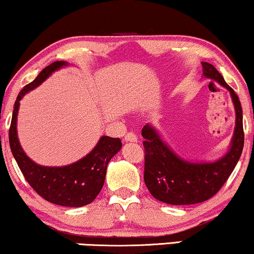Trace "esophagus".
Returning a JSON list of instances; mask_svg holds the SVG:
<instances>
[{
    "mask_svg": "<svg viewBox=\"0 0 254 254\" xmlns=\"http://www.w3.org/2000/svg\"><path fill=\"white\" fill-rule=\"evenodd\" d=\"M125 142H131V143H136L137 140H138V138H137V136L136 134H134L133 132H129V133H127V136H125Z\"/></svg>",
    "mask_w": 254,
    "mask_h": 254,
    "instance_id": "34e87169",
    "label": "esophagus"
}]
</instances>
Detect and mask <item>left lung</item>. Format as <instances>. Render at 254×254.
Here are the masks:
<instances>
[{
	"mask_svg": "<svg viewBox=\"0 0 254 254\" xmlns=\"http://www.w3.org/2000/svg\"><path fill=\"white\" fill-rule=\"evenodd\" d=\"M201 65L204 78L229 90L236 111V127L225 155L214 162H191L178 156L162 139L155 127L144 125V182L150 193L166 204H198L213 197L230 177L243 152V110L238 96L212 64L201 62Z\"/></svg>",
	"mask_w": 254,
	"mask_h": 254,
	"instance_id": "obj_1",
	"label": "left lung"
}]
</instances>
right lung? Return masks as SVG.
Segmentation results:
<instances>
[{
	"mask_svg": "<svg viewBox=\"0 0 254 254\" xmlns=\"http://www.w3.org/2000/svg\"><path fill=\"white\" fill-rule=\"evenodd\" d=\"M65 61H56L44 68L33 82L25 85L14 104L9 144L11 153L31 188L50 203L68 207H81L94 201L104 185L110 159L120 152V138L102 136L88 155L72 164L64 166H43L29 158L22 149L17 134V115L20 101L29 91L42 84L53 72L68 66Z\"/></svg>",
	"mask_w": 254,
	"mask_h": 254,
	"instance_id": "obj_1",
	"label": "right lung"
}]
</instances>
